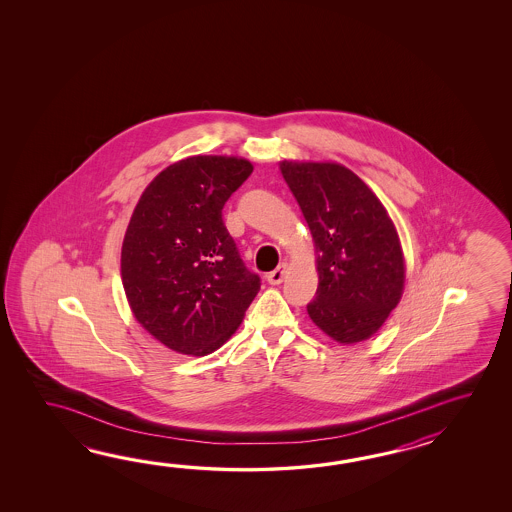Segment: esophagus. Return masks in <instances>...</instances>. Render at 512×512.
<instances>
[{
    "label": "esophagus",
    "instance_id": "esophagus-1",
    "mask_svg": "<svg viewBox=\"0 0 512 512\" xmlns=\"http://www.w3.org/2000/svg\"><path fill=\"white\" fill-rule=\"evenodd\" d=\"M285 274H287V263H280L274 271L267 274V282L271 283V285H280L283 282V278H285Z\"/></svg>",
    "mask_w": 512,
    "mask_h": 512
}]
</instances>
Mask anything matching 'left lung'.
<instances>
[{"label": "left lung", "mask_w": 512, "mask_h": 512, "mask_svg": "<svg viewBox=\"0 0 512 512\" xmlns=\"http://www.w3.org/2000/svg\"><path fill=\"white\" fill-rule=\"evenodd\" d=\"M316 249L318 289L307 313L340 344L377 333L404 289L401 241L359 175L337 163L280 164Z\"/></svg>", "instance_id": "1"}]
</instances>
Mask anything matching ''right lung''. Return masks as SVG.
<instances>
[{"mask_svg":"<svg viewBox=\"0 0 512 512\" xmlns=\"http://www.w3.org/2000/svg\"><path fill=\"white\" fill-rule=\"evenodd\" d=\"M251 174L240 157H188L164 168L133 210L122 285L137 322L177 353L221 348L260 291L221 214Z\"/></svg>","mask_w":512,"mask_h":512,"instance_id":"obj_1","label":"right lung"}]
</instances>
